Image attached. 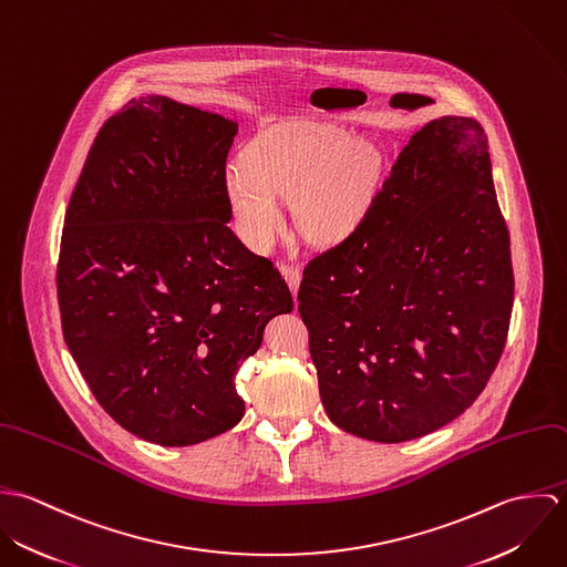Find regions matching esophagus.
Wrapping results in <instances>:
<instances>
[{"label": "esophagus", "mask_w": 567, "mask_h": 567, "mask_svg": "<svg viewBox=\"0 0 567 567\" xmlns=\"http://www.w3.org/2000/svg\"><path fill=\"white\" fill-rule=\"evenodd\" d=\"M281 275L288 281L290 292L297 297V290H299V284H301V270L295 268V266H281Z\"/></svg>", "instance_id": "esophagus-1"}]
</instances>
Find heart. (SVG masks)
Masks as SVG:
<instances>
[{
  "instance_id": "heart-1",
  "label": "heart",
  "mask_w": 567,
  "mask_h": 567,
  "mask_svg": "<svg viewBox=\"0 0 567 567\" xmlns=\"http://www.w3.org/2000/svg\"><path fill=\"white\" fill-rule=\"evenodd\" d=\"M380 187V155L331 124H286L255 137L227 174V200L244 243L266 250L284 227L279 200H292L299 231L315 244L347 240Z\"/></svg>"
}]
</instances>
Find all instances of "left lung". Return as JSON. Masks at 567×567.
Returning a JSON list of instances; mask_svg holds the SVG:
<instances>
[{
  "mask_svg": "<svg viewBox=\"0 0 567 567\" xmlns=\"http://www.w3.org/2000/svg\"><path fill=\"white\" fill-rule=\"evenodd\" d=\"M513 286L483 126L427 122L362 225L303 270L299 315L327 416L378 443L454 421L499 362Z\"/></svg>",
  "mask_w": 567,
  "mask_h": 567,
  "instance_id": "left-lung-1",
  "label": "left lung"
}]
</instances>
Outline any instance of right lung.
I'll return each instance as SVG.
<instances>
[{
  "label": "right lung",
  "mask_w": 567,
  "mask_h": 567,
  "mask_svg": "<svg viewBox=\"0 0 567 567\" xmlns=\"http://www.w3.org/2000/svg\"><path fill=\"white\" fill-rule=\"evenodd\" d=\"M238 124L165 95L100 128L70 198L56 270L63 336L124 430L196 445L244 416L236 373L292 312L270 259L229 229Z\"/></svg>",
  "instance_id": "add662e5"
}]
</instances>
